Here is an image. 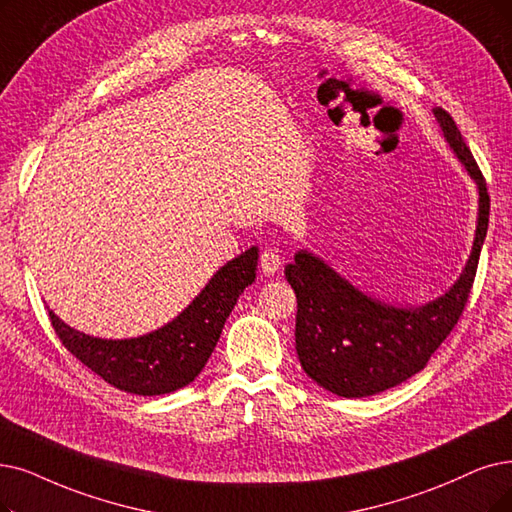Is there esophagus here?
Listing matches in <instances>:
<instances>
[{
    "label": "esophagus",
    "mask_w": 512,
    "mask_h": 512,
    "mask_svg": "<svg viewBox=\"0 0 512 512\" xmlns=\"http://www.w3.org/2000/svg\"><path fill=\"white\" fill-rule=\"evenodd\" d=\"M281 267V256L275 250H264L260 254V269L264 275H275Z\"/></svg>",
    "instance_id": "34e87169"
}]
</instances>
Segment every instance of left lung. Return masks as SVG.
Instances as JSON below:
<instances>
[{
	"label": "left lung",
	"mask_w": 512,
	"mask_h": 512,
	"mask_svg": "<svg viewBox=\"0 0 512 512\" xmlns=\"http://www.w3.org/2000/svg\"><path fill=\"white\" fill-rule=\"evenodd\" d=\"M449 149L475 180L479 212L473 250L456 283L422 306H397L361 292L319 256L300 250L285 267L296 292V353L306 376L338 397L378 395L412 378L454 330L473 288L487 235L489 195L477 161L447 111L433 109Z\"/></svg>",
	"instance_id": "left-lung-1"
}]
</instances>
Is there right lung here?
Returning a JSON list of instances; mask_svg holds the SVG:
<instances>
[{
  "label": "right lung",
  "mask_w": 512,
  "mask_h": 512,
  "mask_svg": "<svg viewBox=\"0 0 512 512\" xmlns=\"http://www.w3.org/2000/svg\"><path fill=\"white\" fill-rule=\"evenodd\" d=\"M256 267L258 248L252 245L220 267L178 317L138 338H94L52 311L50 321L67 351L119 391L142 397L174 393L206 367L237 298L254 283Z\"/></svg>",
  "instance_id": "add662e5"
}]
</instances>
